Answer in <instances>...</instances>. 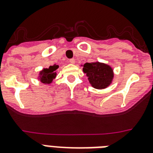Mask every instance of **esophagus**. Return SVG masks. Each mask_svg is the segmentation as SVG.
Instances as JSON below:
<instances>
[{
    "label": "esophagus",
    "mask_w": 153,
    "mask_h": 153,
    "mask_svg": "<svg viewBox=\"0 0 153 153\" xmlns=\"http://www.w3.org/2000/svg\"><path fill=\"white\" fill-rule=\"evenodd\" d=\"M69 62H70L71 64H74V63H75V60H74V58H71L69 60Z\"/></svg>",
    "instance_id": "34e87169"
}]
</instances>
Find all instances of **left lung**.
<instances>
[{
	"label": "left lung",
	"mask_w": 153,
	"mask_h": 153,
	"mask_svg": "<svg viewBox=\"0 0 153 153\" xmlns=\"http://www.w3.org/2000/svg\"><path fill=\"white\" fill-rule=\"evenodd\" d=\"M83 72L87 75L92 87L98 89L110 85L114 78L112 68L109 65L100 62L85 63L83 65Z\"/></svg>",
	"instance_id": "obj_1"
}]
</instances>
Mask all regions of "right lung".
Instances as JSON below:
<instances>
[{
  "label": "right lung",
  "mask_w": 153,
  "mask_h": 153,
  "mask_svg": "<svg viewBox=\"0 0 153 153\" xmlns=\"http://www.w3.org/2000/svg\"><path fill=\"white\" fill-rule=\"evenodd\" d=\"M58 68V65H53L50 66L48 68H44L42 71H40V79L41 82L45 83V84H50L52 82V81L55 79L57 75L56 70Z\"/></svg>",
  "instance_id": "add662e5"
}]
</instances>
